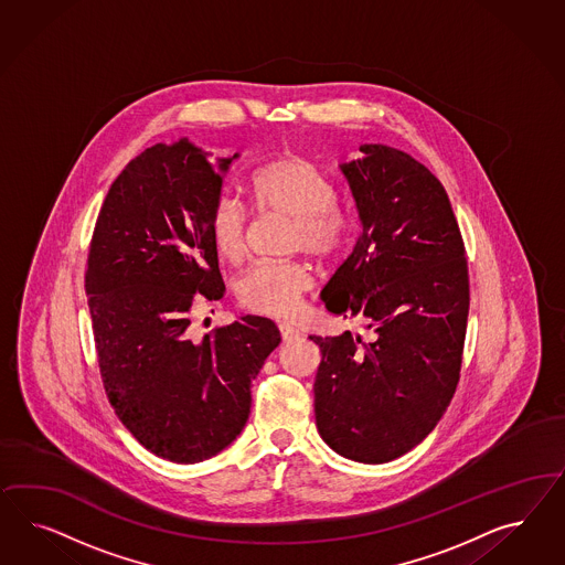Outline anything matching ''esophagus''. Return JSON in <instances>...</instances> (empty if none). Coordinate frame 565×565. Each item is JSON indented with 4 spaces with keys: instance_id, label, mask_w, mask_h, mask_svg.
I'll return each mask as SVG.
<instances>
[{
    "instance_id": "obj_1",
    "label": "esophagus",
    "mask_w": 565,
    "mask_h": 565,
    "mask_svg": "<svg viewBox=\"0 0 565 565\" xmlns=\"http://www.w3.org/2000/svg\"><path fill=\"white\" fill-rule=\"evenodd\" d=\"M279 333H281V342L284 343L296 342L300 338V333L294 327L286 326V323L279 326Z\"/></svg>"
}]
</instances>
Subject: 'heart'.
Returning <instances> with one entry per match:
<instances>
[{"label": "heart", "instance_id": "heart-1", "mask_svg": "<svg viewBox=\"0 0 565 565\" xmlns=\"http://www.w3.org/2000/svg\"><path fill=\"white\" fill-rule=\"evenodd\" d=\"M253 194L263 213L294 220L290 246L317 258H329L342 244L345 222L335 211V190L326 173L300 154H281L253 175ZM209 238L220 257L239 263L248 244V213L238 199L223 194L209 211ZM312 277L305 263H258L242 275L236 296L244 308L288 319L300 308Z\"/></svg>", "mask_w": 565, "mask_h": 565}]
</instances>
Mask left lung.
<instances>
[{"label": "left lung", "mask_w": 565, "mask_h": 565, "mask_svg": "<svg viewBox=\"0 0 565 565\" xmlns=\"http://www.w3.org/2000/svg\"><path fill=\"white\" fill-rule=\"evenodd\" d=\"M340 163L359 213L350 257L321 300L359 317L364 338L343 331L321 348L315 379L317 428L335 454L392 462L420 444L447 411L462 364L468 265L444 184L387 145H360Z\"/></svg>", "instance_id": "obj_1"}]
</instances>
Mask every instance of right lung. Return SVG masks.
<instances>
[{"mask_svg":"<svg viewBox=\"0 0 565 565\" xmlns=\"http://www.w3.org/2000/svg\"><path fill=\"white\" fill-rule=\"evenodd\" d=\"M238 157L211 163L189 138L145 149L111 184L90 239L85 288L105 394L138 444L170 462H203L238 437L253 379L281 342L257 315L190 331L192 307L225 291L206 222Z\"/></svg>","mask_w":565,"mask_h":565,"instance_id":"obj_1","label":"right lung"}]
</instances>
